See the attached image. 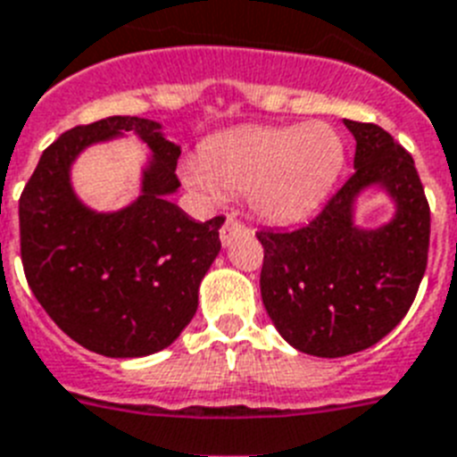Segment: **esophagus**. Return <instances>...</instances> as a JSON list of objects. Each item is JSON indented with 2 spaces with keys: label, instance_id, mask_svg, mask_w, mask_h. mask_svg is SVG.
Wrapping results in <instances>:
<instances>
[{
  "label": "esophagus",
  "instance_id": "1",
  "mask_svg": "<svg viewBox=\"0 0 457 457\" xmlns=\"http://www.w3.org/2000/svg\"><path fill=\"white\" fill-rule=\"evenodd\" d=\"M241 235H248L246 225H241V222L235 220V218H228V220H225V225L220 228L222 246H229V244H232V241Z\"/></svg>",
  "mask_w": 457,
  "mask_h": 457
}]
</instances>
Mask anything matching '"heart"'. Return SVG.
<instances>
[{
    "label": "heart",
    "instance_id": "heart-1",
    "mask_svg": "<svg viewBox=\"0 0 457 457\" xmlns=\"http://www.w3.org/2000/svg\"><path fill=\"white\" fill-rule=\"evenodd\" d=\"M344 141L325 122L237 128L183 162V181L218 199L246 193L248 209L271 225H293L323 204L344 167Z\"/></svg>",
    "mask_w": 457,
    "mask_h": 457
}]
</instances>
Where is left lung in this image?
I'll return each mask as SVG.
<instances>
[{
  "label": "left lung",
  "mask_w": 457,
  "mask_h": 457,
  "mask_svg": "<svg viewBox=\"0 0 457 457\" xmlns=\"http://www.w3.org/2000/svg\"><path fill=\"white\" fill-rule=\"evenodd\" d=\"M344 125L355 139L351 179L304 228L258 232L264 309L290 346L318 358L365 351L397 328L430 246V206L413 157L378 125ZM370 189L394 202V216L377 228L354 220Z\"/></svg>",
  "instance_id": "obj_1"
}]
</instances>
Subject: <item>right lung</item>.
I'll return each instance as SVG.
<instances>
[{
  "mask_svg": "<svg viewBox=\"0 0 457 457\" xmlns=\"http://www.w3.org/2000/svg\"><path fill=\"white\" fill-rule=\"evenodd\" d=\"M135 136L149 148L140 195L97 212L71 181L75 160L97 143ZM181 145L162 125L111 116L69 129L41 155L21 197L27 283L46 313L76 344L106 358H144L174 344L199 302V283L220 253L225 218H190L179 193Z\"/></svg>",
  "mask_w": 457,
  "mask_h": 457,
  "instance_id": "1",
  "label": "right lung"
}]
</instances>
